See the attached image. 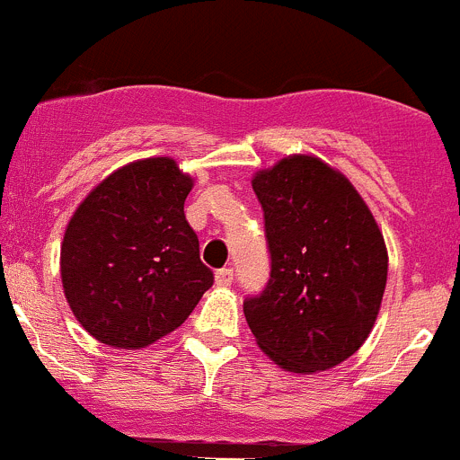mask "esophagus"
I'll return each instance as SVG.
<instances>
[{
    "instance_id": "esophagus-1",
    "label": "esophagus",
    "mask_w": 460,
    "mask_h": 460,
    "mask_svg": "<svg viewBox=\"0 0 460 460\" xmlns=\"http://www.w3.org/2000/svg\"><path fill=\"white\" fill-rule=\"evenodd\" d=\"M232 275H234V272H232V268H221V270H217V275H215L217 286H221V288L230 286L232 284Z\"/></svg>"
}]
</instances>
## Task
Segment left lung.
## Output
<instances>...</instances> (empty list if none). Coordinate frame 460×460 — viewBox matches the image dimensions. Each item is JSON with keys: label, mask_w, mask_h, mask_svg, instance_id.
<instances>
[{"label": "left lung", "mask_w": 460, "mask_h": 460, "mask_svg": "<svg viewBox=\"0 0 460 460\" xmlns=\"http://www.w3.org/2000/svg\"><path fill=\"white\" fill-rule=\"evenodd\" d=\"M270 279L243 313L259 349L293 374L333 369L369 338L386 286V245L351 181L306 154L254 174Z\"/></svg>", "instance_id": "left-lung-1"}]
</instances>
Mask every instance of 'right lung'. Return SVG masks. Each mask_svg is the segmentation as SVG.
<instances>
[{
    "mask_svg": "<svg viewBox=\"0 0 460 460\" xmlns=\"http://www.w3.org/2000/svg\"><path fill=\"white\" fill-rule=\"evenodd\" d=\"M192 176L174 158L134 161L77 206L60 250L65 297L82 329L145 349L179 329L215 281L185 219Z\"/></svg>",
    "mask_w": 460,
    "mask_h": 460,
    "instance_id": "obj_1",
    "label": "right lung"
}]
</instances>
